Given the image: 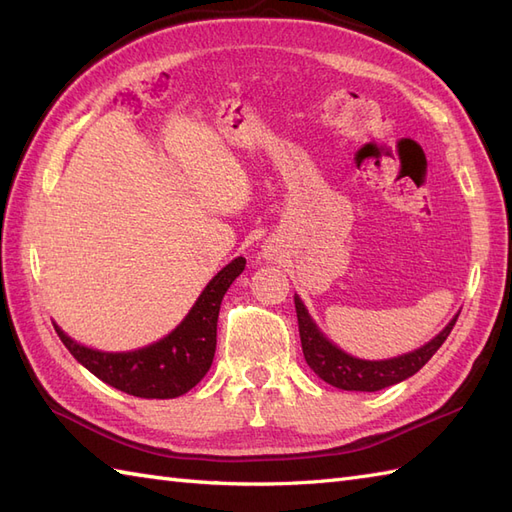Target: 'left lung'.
Returning <instances> with one entry per match:
<instances>
[{
    "mask_svg": "<svg viewBox=\"0 0 512 512\" xmlns=\"http://www.w3.org/2000/svg\"><path fill=\"white\" fill-rule=\"evenodd\" d=\"M296 303V316H298V331H300V344H303V355L309 368L316 372L324 383H329L337 389L346 391H378L389 385H396L404 378L413 376L428 363V359L435 355L441 348V344L448 339L450 331L454 329L456 318L445 326V329L415 352L402 355L396 359L387 361H363L346 355L344 350L333 346L326 339L318 326L313 324L305 305L300 303V298L294 296Z\"/></svg>",
    "mask_w": 512,
    "mask_h": 512,
    "instance_id": "obj_1",
    "label": "left lung"
}]
</instances>
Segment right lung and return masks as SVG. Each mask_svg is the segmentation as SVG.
I'll return each instance as SVG.
<instances>
[{"mask_svg": "<svg viewBox=\"0 0 512 512\" xmlns=\"http://www.w3.org/2000/svg\"><path fill=\"white\" fill-rule=\"evenodd\" d=\"M246 259H233L207 283L203 294L177 329L160 342L131 352H99L80 346L58 326L56 333L71 355L103 383L136 398H177L190 391L212 368L216 324L222 296L240 277Z\"/></svg>", "mask_w": 512, "mask_h": 512, "instance_id": "obj_1", "label": "right lung"}]
</instances>
